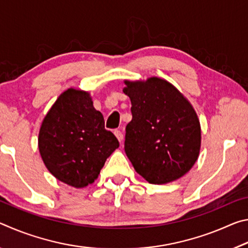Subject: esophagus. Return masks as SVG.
<instances>
[{"label":"esophagus","instance_id":"1","mask_svg":"<svg viewBox=\"0 0 248 248\" xmlns=\"http://www.w3.org/2000/svg\"><path fill=\"white\" fill-rule=\"evenodd\" d=\"M114 133H115V136L117 137V139H118L119 142L124 140V134H123V132L120 131V130H115Z\"/></svg>","mask_w":248,"mask_h":248}]
</instances>
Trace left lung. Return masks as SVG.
I'll return each mask as SVG.
<instances>
[{
	"mask_svg": "<svg viewBox=\"0 0 248 248\" xmlns=\"http://www.w3.org/2000/svg\"><path fill=\"white\" fill-rule=\"evenodd\" d=\"M124 84L132 112L125 127L124 151L134 170L155 185L183 177L200 152L201 129L194 107L163 78Z\"/></svg>",
	"mask_w": 248,
	"mask_h": 248,
	"instance_id": "left-lung-1",
	"label": "left lung"
}]
</instances>
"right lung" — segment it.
<instances>
[{
	"label": "right lung",
	"instance_id": "right-lung-1",
	"mask_svg": "<svg viewBox=\"0 0 248 248\" xmlns=\"http://www.w3.org/2000/svg\"><path fill=\"white\" fill-rule=\"evenodd\" d=\"M38 148L46 167L75 188L93 184L119 142L105 129L89 92L69 89L59 96L41 124Z\"/></svg>",
	"mask_w": 248,
	"mask_h": 248
}]
</instances>
